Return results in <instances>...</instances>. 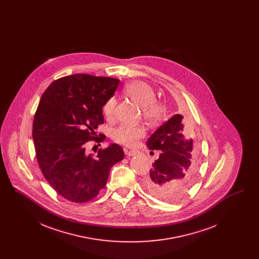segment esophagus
Listing matches in <instances>:
<instances>
[{"label": "esophagus", "mask_w": 259, "mask_h": 259, "mask_svg": "<svg viewBox=\"0 0 259 259\" xmlns=\"http://www.w3.org/2000/svg\"><path fill=\"white\" fill-rule=\"evenodd\" d=\"M125 153H126L128 156H135V155H137L138 151H137V150H134V149H132V150L125 149Z\"/></svg>", "instance_id": "34e87169"}]
</instances>
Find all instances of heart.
Returning a JSON list of instances; mask_svg holds the SVG:
<instances>
[{
	"mask_svg": "<svg viewBox=\"0 0 259 259\" xmlns=\"http://www.w3.org/2000/svg\"><path fill=\"white\" fill-rule=\"evenodd\" d=\"M124 92L132 99L136 104L143 108V114L148 123L160 122L165 114V108L159 102L155 101L156 95L154 90L144 81H132L124 87ZM116 99L111 97L103 106V112L107 119L111 120L114 117L116 107ZM146 134L143 127H132L128 125H120L112 132V139L119 144L127 147H134L140 139Z\"/></svg>",
	"mask_w": 259,
	"mask_h": 259,
	"instance_id": "b5f03b06",
	"label": "heart"
}]
</instances>
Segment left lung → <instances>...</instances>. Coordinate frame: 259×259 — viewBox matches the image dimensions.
<instances>
[{"label":"left lung","instance_id":"1","mask_svg":"<svg viewBox=\"0 0 259 259\" xmlns=\"http://www.w3.org/2000/svg\"><path fill=\"white\" fill-rule=\"evenodd\" d=\"M150 150L160 151L159 158L145 178L148 192L164 201L185 195L195 179L191 127L182 114H175L147 141Z\"/></svg>","mask_w":259,"mask_h":259}]
</instances>
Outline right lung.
Here are the masks:
<instances>
[{
    "instance_id": "right-lung-1",
    "label": "right lung",
    "mask_w": 259,
    "mask_h": 259,
    "mask_svg": "<svg viewBox=\"0 0 259 259\" xmlns=\"http://www.w3.org/2000/svg\"><path fill=\"white\" fill-rule=\"evenodd\" d=\"M119 84L112 77L75 74L54 80L42 94L33 122L37 163L45 179L61 196L74 203L96 197L111 167L124 158L111 144L87 154V142L100 143L96 129L104 123L103 106Z\"/></svg>"
}]
</instances>
